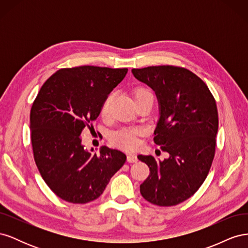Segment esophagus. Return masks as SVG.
<instances>
[{
    "label": "esophagus",
    "instance_id": "esophagus-1",
    "mask_svg": "<svg viewBox=\"0 0 248 248\" xmlns=\"http://www.w3.org/2000/svg\"><path fill=\"white\" fill-rule=\"evenodd\" d=\"M127 161L128 162H137L138 156L136 154H128L127 155Z\"/></svg>",
    "mask_w": 248,
    "mask_h": 248
}]
</instances>
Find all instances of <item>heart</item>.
<instances>
[{"label": "heart", "instance_id": "b5f03b06", "mask_svg": "<svg viewBox=\"0 0 248 248\" xmlns=\"http://www.w3.org/2000/svg\"><path fill=\"white\" fill-rule=\"evenodd\" d=\"M147 95H152V93L149 89H147L145 87H139L137 89H134V91H133L134 99L139 98V97L147 96ZM110 100H111V95L108 96L106 100L103 101L102 107H101V114L102 115L108 114ZM140 134H141V131L138 128H121L112 133L110 139H111L112 142H115L116 145L122 147L124 149H127V150H132V149L138 147L139 137L140 136Z\"/></svg>", "mask_w": 248, "mask_h": 248}]
</instances>
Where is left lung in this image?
Here are the masks:
<instances>
[{
	"label": "left lung",
	"mask_w": 248,
	"mask_h": 248,
	"mask_svg": "<svg viewBox=\"0 0 248 248\" xmlns=\"http://www.w3.org/2000/svg\"><path fill=\"white\" fill-rule=\"evenodd\" d=\"M131 71L156 94L159 120L154 142L169 153L163 160L138 156L150 169L140 193L157 206L178 205L197 192L211 168L218 130L215 99L204 81L182 67L151 66Z\"/></svg>",
	"instance_id": "8db88e82"
}]
</instances>
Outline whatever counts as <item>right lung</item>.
Wrapping results in <instances>:
<instances>
[{
	"label": "right lung",
	"instance_id": "obj_1",
	"mask_svg": "<svg viewBox=\"0 0 248 248\" xmlns=\"http://www.w3.org/2000/svg\"><path fill=\"white\" fill-rule=\"evenodd\" d=\"M127 68L79 66L58 70L43 84L30 114L34 159L59 198L86 204L99 198L126 155L101 147L85 149L81 133L92 129L103 101L123 80Z\"/></svg>",
	"mask_w": 248,
	"mask_h": 248
}]
</instances>
